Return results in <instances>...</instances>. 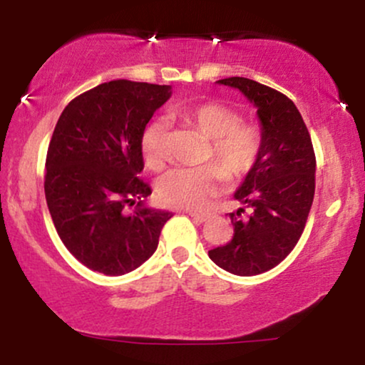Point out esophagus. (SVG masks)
I'll list each match as a JSON object with an SVG mask.
<instances>
[{
  "label": "esophagus",
  "mask_w": 365,
  "mask_h": 365,
  "mask_svg": "<svg viewBox=\"0 0 365 365\" xmlns=\"http://www.w3.org/2000/svg\"><path fill=\"white\" fill-rule=\"evenodd\" d=\"M187 215L192 217V220L195 221V223H204V221H207L211 215L209 212H195V211H187Z\"/></svg>",
  "instance_id": "obj_1"
}]
</instances>
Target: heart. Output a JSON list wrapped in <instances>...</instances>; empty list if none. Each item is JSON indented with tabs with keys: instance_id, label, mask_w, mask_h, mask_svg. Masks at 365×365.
I'll return each instance as SVG.
<instances>
[{
	"instance_id": "1",
	"label": "heart",
	"mask_w": 365,
	"mask_h": 365,
	"mask_svg": "<svg viewBox=\"0 0 365 365\" xmlns=\"http://www.w3.org/2000/svg\"><path fill=\"white\" fill-rule=\"evenodd\" d=\"M171 116L182 123L194 125L209 137L204 161H215L199 168H177L158 183V195L171 207L202 209L209 204L228 175L240 178L257 163L262 150V130L254 121L240 120V115L217 101L180 104ZM168 130L163 121L154 120L140 133V156L149 170L159 171L168 161L166 149Z\"/></svg>"
}]
</instances>
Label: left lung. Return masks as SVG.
<instances>
[{
	"label": "left lung",
	"instance_id": "left-lung-1",
	"mask_svg": "<svg viewBox=\"0 0 365 365\" xmlns=\"http://www.w3.org/2000/svg\"><path fill=\"white\" fill-rule=\"evenodd\" d=\"M217 82L242 91L257 108L262 150L235 194L244 207L230 212L233 238L209 250V257L228 273L261 274L278 266L302 237L316 190V154L292 99L250 78ZM245 208L250 216L242 218Z\"/></svg>",
	"mask_w": 365,
	"mask_h": 365
}]
</instances>
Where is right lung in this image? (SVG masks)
<instances>
[{"instance_id": "add662e5", "label": "right lung", "mask_w": 365, "mask_h": 365, "mask_svg": "<svg viewBox=\"0 0 365 365\" xmlns=\"http://www.w3.org/2000/svg\"><path fill=\"white\" fill-rule=\"evenodd\" d=\"M168 98L170 86L111 81L82 92L58 118L46 156V202L68 252L92 271L130 273L158 249L171 212L144 206L153 190L139 177V144Z\"/></svg>"}]
</instances>
